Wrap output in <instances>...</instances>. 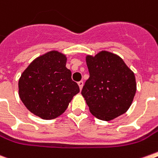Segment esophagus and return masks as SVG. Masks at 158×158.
Masks as SVG:
<instances>
[{
  "instance_id": "1",
  "label": "esophagus",
  "mask_w": 158,
  "mask_h": 158,
  "mask_svg": "<svg viewBox=\"0 0 158 158\" xmlns=\"http://www.w3.org/2000/svg\"><path fill=\"white\" fill-rule=\"evenodd\" d=\"M78 84H79V88H80V90H82V88H83V82L79 81V83H78Z\"/></svg>"
}]
</instances>
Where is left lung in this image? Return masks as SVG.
Listing matches in <instances>:
<instances>
[{"label":"left lung","instance_id":"obj_1","mask_svg":"<svg viewBox=\"0 0 158 158\" xmlns=\"http://www.w3.org/2000/svg\"><path fill=\"white\" fill-rule=\"evenodd\" d=\"M86 63L90 77L81 94L91 113L105 121L125 113L136 91L133 71L120 56L106 50L87 55Z\"/></svg>","mask_w":158,"mask_h":158}]
</instances>
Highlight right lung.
I'll use <instances>...</instances> for the list:
<instances>
[{
  "mask_svg": "<svg viewBox=\"0 0 158 158\" xmlns=\"http://www.w3.org/2000/svg\"><path fill=\"white\" fill-rule=\"evenodd\" d=\"M67 59L63 53L51 50L34 59L20 77V99L30 112L43 120L61 116L79 92L66 67Z\"/></svg>",
  "mask_w": 158,
  "mask_h": 158,
  "instance_id": "add662e5",
  "label": "right lung"
}]
</instances>
